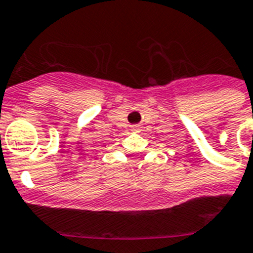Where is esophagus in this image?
<instances>
[{
	"mask_svg": "<svg viewBox=\"0 0 253 253\" xmlns=\"http://www.w3.org/2000/svg\"><path fill=\"white\" fill-rule=\"evenodd\" d=\"M131 131H132V132H140V131H141V127H140L139 125H133V126H131Z\"/></svg>",
	"mask_w": 253,
	"mask_h": 253,
	"instance_id": "obj_1",
	"label": "esophagus"
}]
</instances>
